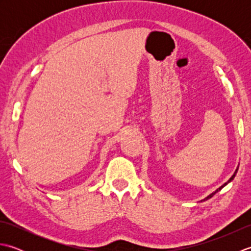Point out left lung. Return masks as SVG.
Returning a JSON list of instances; mask_svg holds the SVG:
<instances>
[{
	"instance_id": "obj_1",
	"label": "left lung",
	"mask_w": 251,
	"mask_h": 251,
	"mask_svg": "<svg viewBox=\"0 0 251 251\" xmlns=\"http://www.w3.org/2000/svg\"><path fill=\"white\" fill-rule=\"evenodd\" d=\"M237 169H238V168H237ZM237 169H236V170H235V173H234V175H233V176H232V177H231V178H230V179H228V181H227V182H226V183H225V184H223V185H221V186H220V188H219V189H217V190H216V191H215V192H214V193H211V194H210V195H208V196H207V197H206V199H204V200H201V201H207V200H209V199H211V197H212V196H214V195H215V194H216V193H217V192H219V191H220V190H221V189H222V188H223V186H226V184H227V183H230V182H231V181H232V180H233V179H234V177H235V175H236V173H237Z\"/></svg>"
}]
</instances>
